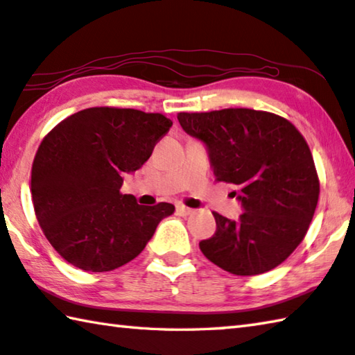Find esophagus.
Masks as SVG:
<instances>
[{
    "label": "esophagus",
    "instance_id": "1",
    "mask_svg": "<svg viewBox=\"0 0 355 355\" xmlns=\"http://www.w3.org/2000/svg\"><path fill=\"white\" fill-rule=\"evenodd\" d=\"M177 214L178 216H183V217H188L191 214H194V209L188 208V206L184 205H177Z\"/></svg>",
    "mask_w": 355,
    "mask_h": 355
}]
</instances>
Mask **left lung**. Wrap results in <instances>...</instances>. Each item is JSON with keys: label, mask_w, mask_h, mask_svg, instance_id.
<instances>
[{"label": "left lung", "mask_w": 355, "mask_h": 355, "mask_svg": "<svg viewBox=\"0 0 355 355\" xmlns=\"http://www.w3.org/2000/svg\"><path fill=\"white\" fill-rule=\"evenodd\" d=\"M183 130L205 143L217 182L233 183L243 212L230 220L214 212L217 230L200 250L239 276L278 267L304 239L318 203L311 149L292 122L268 112L225 108L178 113Z\"/></svg>", "instance_id": "1"}]
</instances>
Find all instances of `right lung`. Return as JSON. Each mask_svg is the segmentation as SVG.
Returning <instances> with one entry per match:
<instances>
[{
  "label": "right lung",
  "instance_id": "right-lung-1",
  "mask_svg": "<svg viewBox=\"0 0 355 355\" xmlns=\"http://www.w3.org/2000/svg\"><path fill=\"white\" fill-rule=\"evenodd\" d=\"M171 127L161 113L93 107L43 138L32 164V203L46 239L71 266L93 273L124 266L175 211L121 194L122 175L138 171Z\"/></svg>",
  "mask_w": 355,
  "mask_h": 355
}]
</instances>
